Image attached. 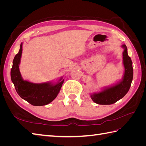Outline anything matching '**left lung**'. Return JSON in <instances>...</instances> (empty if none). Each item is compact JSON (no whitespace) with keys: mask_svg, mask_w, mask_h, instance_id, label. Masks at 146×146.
I'll use <instances>...</instances> for the list:
<instances>
[{"mask_svg":"<svg viewBox=\"0 0 146 146\" xmlns=\"http://www.w3.org/2000/svg\"><path fill=\"white\" fill-rule=\"evenodd\" d=\"M123 52V63L124 65L125 72L123 80L117 85L105 89L103 91L91 94V98L95 103L100 105H111L122 99L129 91L132 80H133V70L132 61L128 55L127 48L125 44Z\"/></svg>","mask_w":146,"mask_h":146,"instance_id":"obj_1","label":"left lung"}]
</instances>
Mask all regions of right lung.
<instances>
[{"instance_id": "obj_1", "label": "right lung", "mask_w": 146, "mask_h": 146, "mask_svg": "<svg viewBox=\"0 0 146 146\" xmlns=\"http://www.w3.org/2000/svg\"><path fill=\"white\" fill-rule=\"evenodd\" d=\"M22 52L23 44L21 43L18 54L15 55L13 60L11 70V81L16 92L22 99L34 106H42L50 103L59 93L64 79L61 78L55 85L50 83L36 84L24 81L19 69Z\"/></svg>"}]
</instances>
